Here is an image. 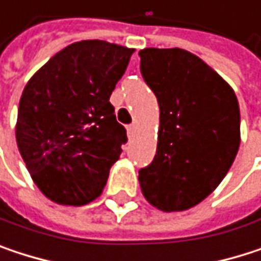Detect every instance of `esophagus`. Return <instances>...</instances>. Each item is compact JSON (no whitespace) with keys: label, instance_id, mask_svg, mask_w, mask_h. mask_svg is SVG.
Here are the masks:
<instances>
[{"label":"esophagus","instance_id":"34e87169","mask_svg":"<svg viewBox=\"0 0 261 261\" xmlns=\"http://www.w3.org/2000/svg\"><path fill=\"white\" fill-rule=\"evenodd\" d=\"M136 128H137V127H136L134 124H131V125L127 127V133H128V136H130V137H133V134L136 133Z\"/></svg>","mask_w":261,"mask_h":261}]
</instances>
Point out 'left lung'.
Segmentation results:
<instances>
[{
	"label": "left lung",
	"instance_id": "left-lung-1",
	"mask_svg": "<svg viewBox=\"0 0 261 261\" xmlns=\"http://www.w3.org/2000/svg\"><path fill=\"white\" fill-rule=\"evenodd\" d=\"M140 72L157 96L155 157L139 171L146 201L182 212L205 199L227 175L240 145V110L231 86L195 54L145 48Z\"/></svg>",
	"mask_w": 261,
	"mask_h": 261
}]
</instances>
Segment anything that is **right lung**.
I'll return each mask as SVG.
<instances>
[{
    "label": "right lung",
    "mask_w": 261,
    "mask_h": 261,
    "mask_svg": "<svg viewBox=\"0 0 261 261\" xmlns=\"http://www.w3.org/2000/svg\"><path fill=\"white\" fill-rule=\"evenodd\" d=\"M133 53L104 40H81L28 80L16 142L33 181L51 201L84 205L101 195L127 142L110 95Z\"/></svg>",
    "instance_id": "1"
}]
</instances>
